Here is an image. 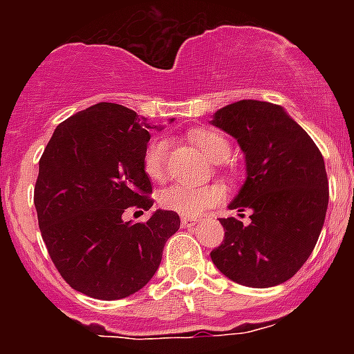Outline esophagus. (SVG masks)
Listing matches in <instances>:
<instances>
[{
  "mask_svg": "<svg viewBox=\"0 0 354 354\" xmlns=\"http://www.w3.org/2000/svg\"><path fill=\"white\" fill-rule=\"evenodd\" d=\"M198 223V218H187V216H183V218H180V225H183L184 228H195Z\"/></svg>",
  "mask_w": 354,
  "mask_h": 354,
  "instance_id": "obj_1",
  "label": "esophagus"
}]
</instances>
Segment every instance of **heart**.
Listing matches in <instances>:
<instances>
[{"label": "heart", "mask_w": 354, "mask_h": 354, "mask_svg": "<svg viewBox=\"0 0 354 354\" xmlns=\"http://www.w3.org/2000/svg\"><path fill=\"white\" fill-rule=\"evenodd\" d=\"M192 142L198 147L211 161L221 162L230 158L232 147L223 134L216 133L211 129H198L192 133ZM167 161H168V142L167 140H156L149 145L143 158V170L152 180H162L167 175ZM223 196L220 186L216 184H202V186H193V184H174L167 187L159 195V204L167 211L177 212L180 216L195 218L200 216L205 209L214 207Z\"/></svg>", "instance_id": "heart-1"}]
</instances>
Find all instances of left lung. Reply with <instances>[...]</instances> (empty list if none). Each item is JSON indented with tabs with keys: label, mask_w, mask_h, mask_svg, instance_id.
I'll use <instances>...</instances> for the list:
<instances>
[{
	"label": "left lung",
	"mask_w": 354,
	"mask_h": 354,
	"mask_svg": "<svg viewBox=\"0 0 354 354\" xmlns=\"http://www.w3.org/2000/svg\"><path fill=\"white\" fill-rule=\"evenodd\" d=\"M212 126L232 134L246 156V183L228 207L252 211L250 223L220 218L221 246L211 252L225 277L246 287H273L310 257L328 209V175L314 140L280 106L237 101ZM245 218V214H239Z\"/></svg>",
	"instance_id": "1"
}]
</instances>
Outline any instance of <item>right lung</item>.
<instances>
[{"mask_svg": "<svg viewBox=\"0 0 354 354\" xmlns=\"http://www.w3.org/2000/svg\"><path fill=\"white\" fill-rule=\"evenodd\" d=\"M147 127L133 109L99 102L62 122L39 161L40 234L62 278L90 298L111 301L142 289L180 227L177 212L161 209L142 223L122 220L127 207L154 205L143 170Z\"/></svg>", "mask_w": 354, "mask_h": 354, "instance_id": "obj_1", "label": "right lung"}]
</instances>
